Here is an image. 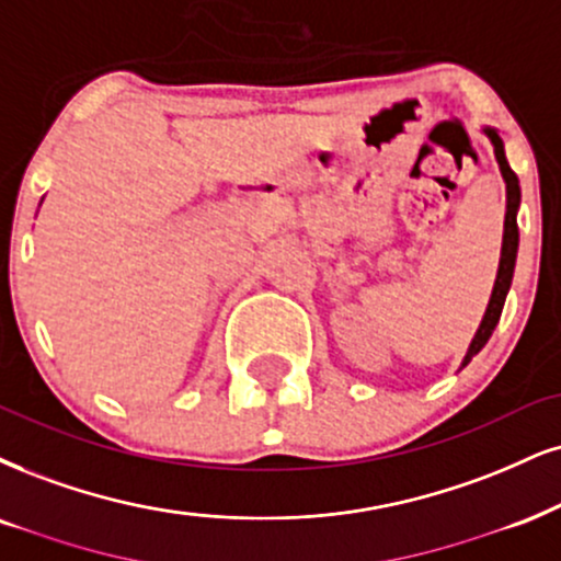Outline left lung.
<instances>
[{"label":"left lung","instance_id":"1","mask_svg":"<svg viewBox=\"0 0 561 561\" xmlns=\"http://www.w3.org/2000/svg\"><path fill=\"white\" fill-rule=\"evenodd\" d=\"M486 135L492 137L494 142V156L500 161L502 176L507 182V213H504V239H502V260H500V273H496V283H494V291L492 299H489L486 314H483L479 333H476L471 348H468L466 358H462V366H466L471 358L479 354V351L486 345L489 337H492L496 322L502 317V307L504 299H507L510 291V283H513V273H515V257H517V241H520V233H517V205H520V182H517V174L510 169L507 156H504V145L502 137L496 129L489 127Z\"/></svg>","mask_w":561,"mask_h":561}]
</instances>
